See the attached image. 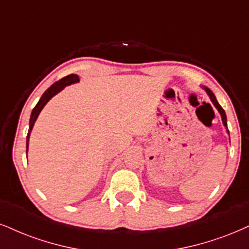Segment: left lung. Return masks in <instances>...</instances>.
I'll return each mask as SVG.
<instances>
[{"instance_id":"8db88e82","label":"left lung","mask_w":249,"mask_h":249,"mask_svg":"<svg viewBox=\"0 0 249 249\" xmlns=\"http://www.w3.org/2000/svg\"><path fill=\"white\" fill-rule=\"evenodd\" d=\"M202 88L204 89V91L207 92V93H208V96H209V98H210L211 103L213 104V106L216 107L217 110H218V112H219L220 116H222V121H223V124H224V127H225V129H226V133H228V134L230 135V131H229V129H228V119H226L225 110H224V109L222 108V106L219 105V104H218V101H217V99H216V97H214L213 92L211 91L210 89H208L207 87H202Z\"/></svg>"}]
</instances>
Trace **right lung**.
Instances as JSON below:
<instances>
[{"mask_svg": "<svg viewBox=\"0 0 249 249\" xmlns=\"http://www.w3.org/2000/svg\"><path fill=\"white\" fill-rule=\"evenodd\" d=\"M78 82H79L78 76L75 75V73H71V75H68V76H66V77H63L62 79H60L59 82H55L51 88H48L47 90L44 92V94H42L41 98H40L38 104H36V107L32 110V113H31L30 124H29V133H27V136H26V153H27V150H29V141H30L31 131H32V128H33V125H35V122L36 121L40 112H41L42 108H44L46 104H47L48 101H50L52 98L55 96V94H57L59 92L62 91L64 88L68 87V85L75 84V83H78Z\"/></svg>", "mask_w": 249, "mask_h": 249, "instance_id": "1", "label": "right lung"}]
</instances>
